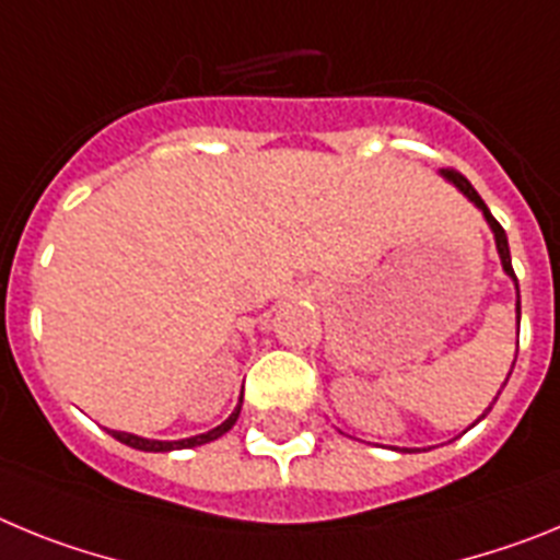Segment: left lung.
I'll list each match as a JSON object with an SVG mask.
<instances>
[{
  "label": "left lung",
  "instance_id": "1",
  "mask_svg": "<svg viewBox=\"0 0 560 560\" xmlns=\"http://www.w3.org/2000/svg\"><path fill=\"white\" fill-rule=\"evenodd\" d=\"M440 176H443V179H446V182H452V185L457 187L459 192H463L465 199L471 201V205L477 207L479 212H482V219L488 221V226H491V232H493V241H497V252H499V260H502V269H504V275L511 277V280H513V285H516V325H518V323H522V300H518V280H516V275H513V264H511V246H508V235H504L502 224H499V221L493 219V215H491V210H488V205H485V201L479 199V192L474 190V187H471V182L465 179V176H459L457 171H440ZM516 353H518V345H516ZM513 364H516V359H513ZM513 364H511V373H513ZM511 373H508V378H511ZM508 378H504V384H508ZM499 393H502V389H499ZM497 398H499V395H497ZM497 398H493V404H497ZM493 404H491V407H493ZM491 407L485 409V412H482V418H485V415H488V412H491ZM482 418H477V423H479V420H482ZM471 427H474V423H471Z\"/></svg>",
  "mask_w": 560,
  "mask_h": 560
}]
</instances>
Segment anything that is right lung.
I'll list each match as a JSON object with an SVG mask.
<instances>
[{"instance_id":"right-lung-1","label":"right lung","mask_w":560,"mask_h":560,"mask_svg":"<svg viewBox=\"0 0 560 560\" xmlns=\"http://www.w3.org/2000/svg\"><path fill=\"white\" fill-rule=\"evenodd\" d=\"M241 404H244V389H241L237 407L232 409L230 418H226L224 423H221V427L210 429V432H205V434H196V438H185V440H148V438H140V434L114 432V429H108V434H112L114 440H120V443H126V446L140 448V452H179V448H196V446H205V443H212V440H219L221 434L230 432V429L235 427L237 415H241Z\"/></svg>"}]
</instances>
